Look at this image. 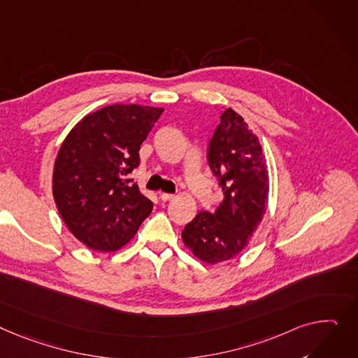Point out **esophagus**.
<instances>
[{
  "mask_svg": "<svg viewBox=\"0 0 358 358\" xmlns=\"http://www.w3.org/2000/svg\"><path fill=\"white\" fill-rule=\"evenodd\" d=\"M159 199H161L162 201H171V200L176 199V196H174V194H169V193H161V194H159Z\"/></svg>",
  "mask_w": 358,
  "mask_h": 358,
  "instance_id": "esophagus-1",
  "label": "esophagus"
}]
</instances>
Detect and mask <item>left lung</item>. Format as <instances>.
<instances>
[{
	"label": "left lung",
	"instance_id": "8db88e82",
	"mask_svg": "<svg viewBox=\"0 0 358 358\" xmlns=\"http://www.w3.org/2000/svg\"><path fill=\"white\" fill-rule=\"evenodd\" d=\"M208 166L223 189L213 213L199 211L182 230L184 245L206 264L239 255L264 219L269 177L259 138L233 109H226L207 151Z\"/></svg>",
	"mask_w": 358,
	"mask_h": 358
}]
</instances>
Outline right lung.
Returning a JSON list of instances; mask_svg holds the SVG:
<instances>
[{
    "instance_id": "right-lung-1",
    "label": "right lung",
    "mask_w": 358,
    "mask_h": 358,
    "mask_svg": "<svg viewBox=\"0 0 358 358\" xmlns=\"http://www.w3.org/2000/svg\"><path fill=\"white\" fill-rule=\"evenodd\" d=\"M162 108L109 105L86 115L69 132L53 170L60 216L92 250L127 245L152 210V201L131 178L139 148Z\"/></svg>"
}]
</instances>
